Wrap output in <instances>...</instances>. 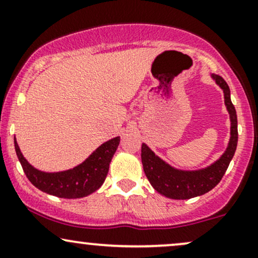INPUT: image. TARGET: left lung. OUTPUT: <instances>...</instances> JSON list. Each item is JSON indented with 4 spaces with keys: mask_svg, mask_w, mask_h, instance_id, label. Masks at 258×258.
<instances>
[{
    "mask_svg": "<svg viewBox=\"0 0 258 258\" xmlns=\"http://www.w3.org/2000/svg\"><path fill=\"white\" fill-rule=\"evenodd\" d=\"M212 79L223 91L225 105L231 121V137L225 153L215 162L206 168L182 170L174 168L163 161L148 147L142 144V163L145 175L159 194L172 200H188L213 190L222 179L229 162L233 159L238 144V121L234 105L231 101V91L227 83L218 74H212Z\"/></svg>",
    "mask_w": 258,
    "mask_h": 258,
    "instance_id": "obj_1",
    "label": "left lung"
}]
</instances>
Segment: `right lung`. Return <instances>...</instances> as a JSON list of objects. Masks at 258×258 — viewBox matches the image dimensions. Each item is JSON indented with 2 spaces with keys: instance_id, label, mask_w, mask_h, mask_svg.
<instances>
[{
  "instance_id": "1",
  "label": "right lung",
  "mask_w": 258,
  "mask_h": 258,
  "mask_svg": "<svg viewBox=\"0 0 258 258\" xmlns=\"http://www.w3.org/2000/svg\"><path fill=\"white\" fill-rule=\"evenodd\" d=\"M120 144V137L111 138L96 149L84 162L74 168L48 173L35 168L21 154L14 138L15 153L27 179L40 191L60 198H83L97 191L104 182L110 161Z\"/></svg>"
}]
</instances>
